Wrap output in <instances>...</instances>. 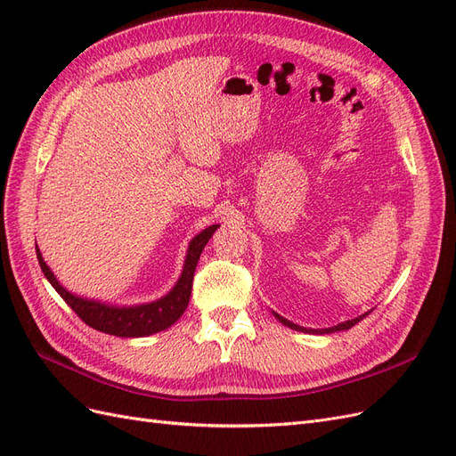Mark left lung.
Here are the masks:
<instances>
[{"instance_id": "8db88e82", "label": "left lung", "mask_w": 456, "mask_h": 456, "mask_svg": "<svg viewBox=\"0 0 456 456\" xmlns=\"http://www.w3.org/2000/svg\"><path fill=\"white\" fill-rule=\"evenodd\" d=\"M273 314V317L275 320H280L283 325H287L289 329H295V330H300V333H315V335H325V333H337V330H346V329H350V327H354L357 322H362L365 315H369V312L367 314H363V315H357V317H354V320H348V322H342V323H338V325H333V327H327V329H306V327H300V325H297V323H293V322H289V320H285L283 315H280L278 312H272Z\"/></svg>"}]
</instances>
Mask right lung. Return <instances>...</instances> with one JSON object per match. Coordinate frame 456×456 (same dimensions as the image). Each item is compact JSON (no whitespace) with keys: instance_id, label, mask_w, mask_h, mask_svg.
<instances>
[{"instance_id":"add662e5","label":"right lung","mask_w":456,"mask_h":456,"mask_svg":"<svg viewBox=\"0 0 456 456\" xmlns=\"http://www.w3.org/2000/svg\"><path fill=\"white\" fill-rule=\"evenodd\" d=\"M218 226L220 224H211L209 228L201 230L198 236L191 238L186 251L181 278H178V281L167 295L158 300L146 302V305L118 306V305H106V302H101V300L77 297L61 285L57 275H54L51 268L45 265V260L41 256L37 245H36V253H37L41 272L45 273L47 281L54 287V291L64 298L66 305L70 306L89 327L102 330L106 335L123 337V338H139V337H148V335L159 333V330L169 329L173 323H176L178 317L184 314L190 302L191 281H194V272L198 266L200 255Z\"/></svg>"}]
</instances>
